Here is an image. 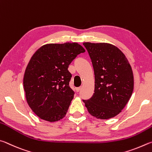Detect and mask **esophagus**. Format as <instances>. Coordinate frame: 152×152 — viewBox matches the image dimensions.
Here are the masks:
<instances>
[{
	"mask_svg": "<svg viewBox=\"0 0 152 152\" xmlns=\"http://www.w3.org/2000/svg\"><path fill=\"white\" fill-rule=\"evenodd\" d=\"M81 90V87H77L76 88V91H77V92H79V91H80Z\"/></svg>",
	"mask_w": 152,
	"mask_h": 152,
	"instance_id": "1",
	"label": "esophagus"
}]
</instances>
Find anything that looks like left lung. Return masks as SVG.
Returning <instances> with one entry per match:
<instances>
[{
  "label": "left lung",
  "mask_w": 152,
  "mask_h": 152,
  "mask_svg": "<svg viewBox=\"0 0 152 152\" xmlns=\"http://www.w3.org/2000/svg\"><path fill=\"white\" fill-rule=\"evenodd\" d=\"M91 59L95 90L83 100L89 113L97 119H107L121 112L134 90V75L126 56L114 45L105 42H84Z\"/></svg>",
  "instance_id": "8db88e82"
}]
</instances>
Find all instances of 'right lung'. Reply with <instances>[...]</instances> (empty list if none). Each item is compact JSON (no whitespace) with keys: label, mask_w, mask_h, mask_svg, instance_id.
I'll return each instance as SVG.
<instances>
[{"label":"right lung","mask_w":152,"mask_h":152,"mask_svg":"<svg viewBox=\"0 0 152 152\" xmlns=\"http://www.w3.org/2000/svg\"><path fill=\"white\" fill-rule=\"evenodd\" d=\"M86 50L77 42L47 44L34 53L24 75L26 99L33 112L54 122L66 115L75 92L69 86V65Z\"/></svg>","instance_id":"add662e5"}]
</instances>
